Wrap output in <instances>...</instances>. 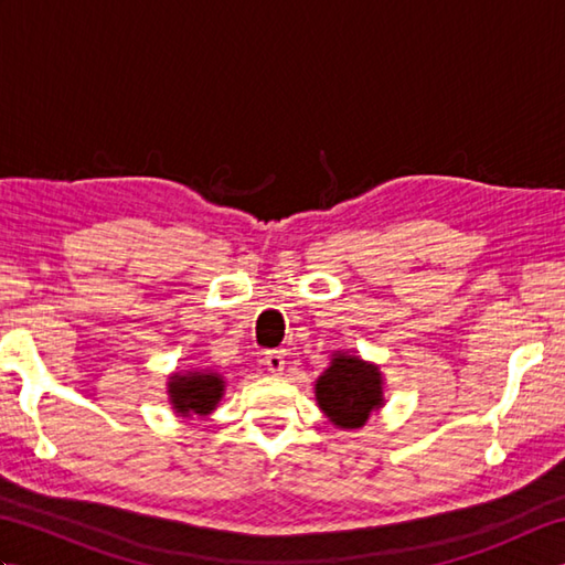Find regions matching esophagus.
Here are the masks:
<instances>
[{"mask_svg":"<svg viewBox=\"0 0 565 565\" xmlns=\"http://www.w3.org/2000/svg\"><path fill=\"white\" fill-rule=\"evenodd\" d=\"M264 364H267V369L271 371L274 376H279L281 371H284V354L281 352H267L264 354Z\"/></svg>","mask_w":565,"mask_h":565,"instance_id":"obj_1","label":"esophagus"}]
</instances>
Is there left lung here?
<instances>
[{"mask_svg": "<svg viewBox=\"0 0 565 565\" xmlns=\"http://www.w3.org/2000/svg\"><path fill=\"white\" fill-rule=\"evenodd\" d=\"M383 386L386 379L379 364L340 350L316 379V403L338 429H362L386 405Z\"/></svg>", "mask_w": 565, "mask_h": 565, "instance_id": "1", "label": "left lung"}]
</instances>
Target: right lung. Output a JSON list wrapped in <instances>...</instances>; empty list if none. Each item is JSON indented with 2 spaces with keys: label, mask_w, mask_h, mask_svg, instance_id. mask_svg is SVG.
<instances>
[{
  "label": "right lung",
  "mask_w": 565,
  "mask_h": 565,
  "mask_svg": "<svg viewBox=\"0 0 565 565\" xmlns=\"http://www.w3.org/2000/svg\"><path fill=\"white\" fill-rule=\"evenodd\" d=\"M225 376L215 369H182L172 371L167 379L172 413L182 419L206 417L225 395Z\"/></svg>",
  "instance_id": "add662e5"
}]
</instances>
